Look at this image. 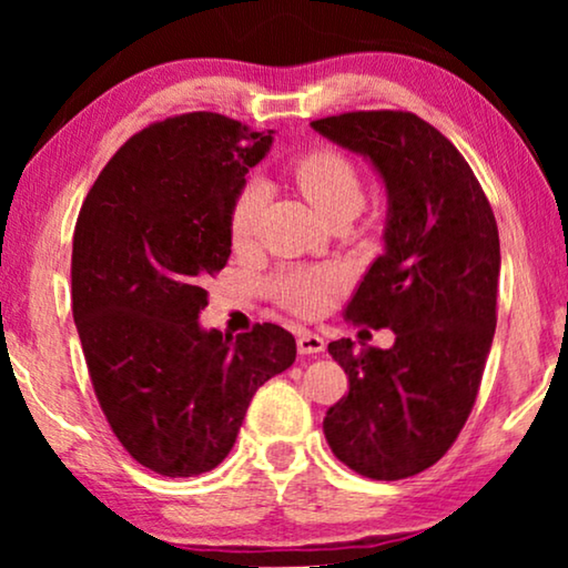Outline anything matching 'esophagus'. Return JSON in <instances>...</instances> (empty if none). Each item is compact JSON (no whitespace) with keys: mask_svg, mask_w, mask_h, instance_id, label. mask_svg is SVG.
I'll return each instance as SVG.
<instances>
[{"mask_svg":"<svg viewBox=\"0 0 568 568\" xmlns=\"http://www.w3.org/2000/svg\"><path fill=\"white\" fill-rule=\"evenodd\" d=\"M297 352L302 356H317L325 352V341L321 336H315V333H300L297 336Z\"/></svg>","mask_w":568,"mask_h":568,"instance_id":"esophagus-1","label":"esophagus"}]
</instances>
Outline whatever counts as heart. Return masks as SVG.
Masks as SVG:
<instances>
[{
  "label": "heart",
  "mask_w": 568,
  "mask_h": 568,
  "mask_svg": "<svg viewBox=\"0 0 568 568\" xmlns=\"http://www.w3.org/2000/svg\"><path fill=\"white\" fill-rule=\"evenodd\" d=\"M292 178L315 212L325 216L341 206H362V183L352 162L333 150H313L292 162ZM266 185L247 181L240 189L230 214V232L235 245H247L255 237L263 206H266ZM336 276L328 268H292L271 282L274 297L300 315H313L321 310L325 294L333 290Z\"/></svg>",
  "instance_id": "1"
}]
</instances>
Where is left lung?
Masks as SVG:
<instances>
[{
    "instance_id": "8db88e82",
    "label": "left lung",
    "mask_w": 568,
    "mask_h": 568,
    "mask_svg": "<svg viewBox=\"0 0 568 568\" xmlns=\"http://www.w3.org/2000/svg\"><path fill=\"white\" fill-rule=\"evenodd\" d=\"M359 154L385 185L383 255L348 321L390 328V348L328 344L348 375L323 418L333 455L375 480L416 476L457 439L496 331L499 230L463 154L414 113L359 111L310 123Z\"/></svg>"
}]
</instances>
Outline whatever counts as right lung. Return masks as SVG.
Instances as JSON below:
<instances>
[{"label": "right lung", "mask_w": 568, "mask_h": 568, "mask_svg": "<svg viewBox=\"0 0 568 568\" xmlns=\"http://www.w3.org/2000/svg\"><path fill=\"white\" fill-rule=\"evenodd\" d=\"M276 131L185 113L131 136L80 209L72 310L111 429L144 468L212 470L235 445L258 387L297 344L274 323L235 341L201 328L206 278L230 261V214Z\"/></svg>", "instance_id": "1"}]
</instances>
